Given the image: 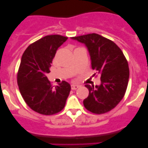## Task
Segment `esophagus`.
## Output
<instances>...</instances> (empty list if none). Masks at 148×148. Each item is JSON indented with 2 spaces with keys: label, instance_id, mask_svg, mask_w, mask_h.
Instances as JSON below:
<instances>
[{
  "label": "esophagus",
  "instance_id": "34e87169",
  "mask_svg": "<svg viewBox=\"0 0 148 148\" xmlns=\"http://www.w3.org/2000/svg\"><path fill=\"white\" fill-rule=\"evenodd\" d=\"M79 87V85H77V84H71V89H73V90H75V89H78Z\"/></svg>",
  "mask_w": 148,
  "mask_h": 148
}]
</instances>
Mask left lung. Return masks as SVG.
<instances>
[{"label": "left lung", "mask_w": 148, "mask_h": 148, "mask_svg": "<svg viewBox=\"0 0 148 148\" xmlns=\"http://www.w3.org/2000/svg\"><path fill=\"white\" fill-rule=\"evenodd\" d=\"M87 48L92 69L100 76L101 84H86L89 96L83 101L85 108L95 114L112 110L123 98L127 87L130 71L122 50L111 40L97 34L72 37Z\"/></svg>", "instance_id": "obj_1"}]
</instances>
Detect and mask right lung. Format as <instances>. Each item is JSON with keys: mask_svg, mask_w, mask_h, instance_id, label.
I'll use <instances>...</instances> for the list:
<instances>
[{"mask_svg": "<svg viewBox=\"0 0 148 148\" xmlns=\"http://www.w3.org/2000/svg\"><path fill=\"white\" fill-rule=\"evenodd\" d=\"M60 35H49L33 43L26 49L21 60L17 82L21 95L28 107L45 115L62 111L71 90L63 81L51 86L46 74L58 48L67 40Z\"/></svg>", "mask_w": 148, "mask_h": 148, "instance_id": "1", "label": "right lung"}]
</instances>
